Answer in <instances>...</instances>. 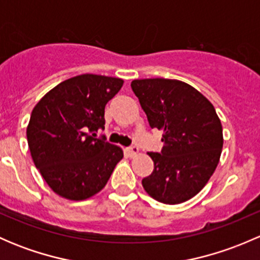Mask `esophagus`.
I'll use <instances>...</instances> for the list:
<instances>
[{
	"instance_id": "esophagus-1",
	"label": "esophagus",
	"mask_w": 260,
	"mask_h": 260,
	"mask_svg": "<svg viewBox=\"0 0 260 260\" xmlns=\"http://www.w3.org/2000/svg\"><path fill=\"white\" fill-rule=\"evenodd\" d=\"M127 153H128V156H129V157L136 156V154L138 153V147L137 146L128 147V148H127Z\"/></svg>"
}]
</instances>
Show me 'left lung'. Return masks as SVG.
I'll return each instance as SVG.
<instances>
[{
    "mask_svg": "<svg viewBox=\"0 0 260 260\" xmlns=\"http://www.w3.org/2000/svg\"><path fill=\"white\" fill-rule=\"evenodd\" d=\"M149 127L162 131L161 152L142 185L159 203L175 205L199 193L214 174L222 149V127L214 106L188 84L175 79L131 83Z\"/></svg>",
    "mask_w": 260,
    "mask_h": 260,
    "instance_id": "1",
    "label": "left lung"
}]
</instances>
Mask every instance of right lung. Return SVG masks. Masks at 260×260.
<instances>
[{"instance_id":"add662e5","label":"right lung","mask_w":260,"mask_h":260,"mask_svg":"<svg viewBox=\"0 0 260 260\" xmlns=\"http://www.w3.org/2000/svg\"><path fill=\"white\" fill-rule=\"evenodd\" d=\"M123 80L83 74L62 81L41 98L28 122L27 143L41 176L54 192L85 200L106 186L123 158L118 146L95 138L104 129L106 104Z\"/></svg>"}]
</instances>
